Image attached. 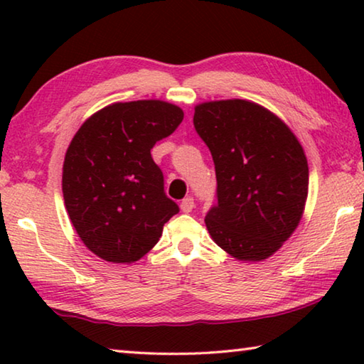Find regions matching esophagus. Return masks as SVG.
<instances>
[{
  "instance_id": "obj_1",
  "label": "esophagus",
  "mask_w": 364,
  "mask_h": 364,
  "mask_svg": "<svg viewBox=\"0 0 364 364\" xmlns=\"http://www.w3.org/2000/svg\"><path fill=\"white\" fill-rule=\"evenodd\" d=\"M180 207H181V210L184 212V213H189V212H193V208H194V199L193 197H184V199L181 200V204H180Z\"/></svg>"
}]
</instances>
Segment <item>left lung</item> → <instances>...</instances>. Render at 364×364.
Here are the masks:
<instances>
[{"mask_svg": "<svg viewBox=\"0 0 364 364\" xmlns=\"http://www.w3.org/2000/svg\"><path fill=\"white\" fill-rule=\"evenodd\" d=\"M194 128L217 175L207 230L231 257L260 262L299 226L308 196L304 147L284 122L245 100L202 102Z\"/></svg>", "mask_w": 364, "mask_h": 364, "instance_id": "left-lung-1", "label": "left lung"}]
</instances>
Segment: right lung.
I'll return each instance as SVG.
<instances>
[{"mask_svg": "<svg viewBox=\"0 0 364 364\" xmlns=\"http://www.w3.org/2000/svg\"><path fill=\"white\" fill-rule=\"evenodd\" d=\"M183 117L175 104L159 100L115 102L91 115L70 141L63 167L65 208L80 239L102 260H139L180 212L165 196L151 149Z\"/></svg>", "mask_w": 364, "mask_h": 364, "instance_id": "add662e5", "label": "right lung"}]
</instances>
